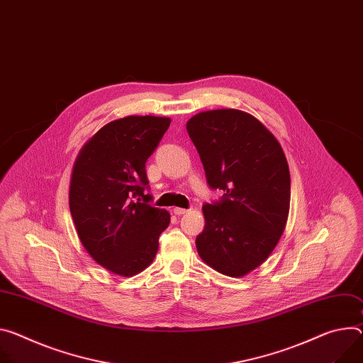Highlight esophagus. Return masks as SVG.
<instances>
[{
    "instance_id": "34e87169",
    "label": "esophagus",
    "mask_w": 363,
    "mask_h": 363,
    "mask_svg": "<svg viewBox=\"0 0 363 363\" xmlns=\"http://www.w3.org/2000/svg\"><path fill=\"white\" fill-rule=\"evenodd\" d=\"M186 213H188V210H185V208H179V207L174 208L175 216H182V214H186Z\"/></svg>"
}]
</instances>
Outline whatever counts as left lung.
Here are the masks:
<instances>
[{
	"mask_svg": "<svg viewBox=\"0 0 363 363\" xmlns=\"http://www.w3.org/2000/svg\"><path fill=\"white\" fill-rule=\"evenodd\" d=\"M211 188L223 200L206 204V227L195 245L214 271L242 278L278 245L289 213V168L278 139L249 113L221 108L186 121Z\"/></svg>",
	"mask_w": 363,
	"mask_h": 363,
	"instance_id": "1",
	"label": "left lung"
}]
</instances>
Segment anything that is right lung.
Instances as JSON below:
<instances>
[{"mask_svg": "<svg viewBox=\"0 0 363 363\" xmlns=\"http://www.w3.org/2000/svg\"><path fill=\"white\" fill-rule=\"evenodd\" d=\"M169 117L127 116L103 125L79 150L69 184V210L88 255L118 277L143 272L171 214L147 204L146 160Z\"/></svg>", "mask_w": 363, "mask_h": 363, "instance_id": "obj_1", "label": "right lung"}]
</instances>
